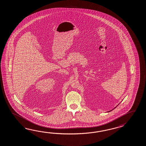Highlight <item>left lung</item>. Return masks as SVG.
<instances>
[{
	"label": "left lung",
	"instance_id": "1",
	"mask_svg": "<svg viewBox=\"0 0 146 146\" xmlns=\"http://www.w3.org/2000/svg\"><path fill=\"white\" fill-rule=\"evenodd\" d=\"M115 108H116V107H115ZM114 108V109H115Z\"/></svg>",
	"mask_w": 146,
	"mask_h": 146
}]
</instances>
